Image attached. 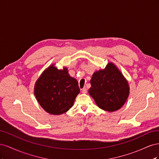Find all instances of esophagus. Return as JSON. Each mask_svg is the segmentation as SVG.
<instances>
[{
  "label": "esophagus",
  "mask_w": 159,
  "mask_h": 159,
  "mask_svg": "<svg viewBox=\"0 0 159 159\" xmlns=\"http://www.w3.org/2000/svg\"><path fill=\"white\" fill-rule=\"evenodd\" d=\"M81 93H87V89H86L85 88H84L83 89H81Z\"/></svg>",
  "instance_id": "1"
}]
</instances>
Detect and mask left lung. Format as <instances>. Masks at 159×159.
<instances>
[{
  "mask_svg": "<svg viewBox=\"0 0 159 159\" xmlns=\"http://www.w3.org/2000/svg\"><path fill=\"white\" fill-rule=\"evenodd\" d=\"M90 84L89 95L99 108L107 111L121 108L129 95L128 81L111 62L105 69L94 72Z\"/></svg>",
  "mask_w": 159,
  "mask_h": 159,
  "instance_id": "1",
  "label": "left lung"
}]
</instances>
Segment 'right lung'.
<instances>
[{
	"label": "right lung",
	"mask_w": 159,
	"mask_h": 159,
	"mask_svg": "<svg viewBox=\"0 0 159 159\" xmlns=\"http://www.w3.org/2000/svg\"><path fill=\"white\" fill-rule=\"evenodd\" d=\"M80 91L78 81L70 75L67 68L58 70L54 64L43 71L34 85L38 102L46 112L54 115L68 111Z\"/></svg>",
	"instance_id": "1"
}]
</instances>
